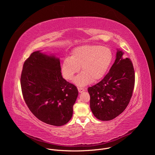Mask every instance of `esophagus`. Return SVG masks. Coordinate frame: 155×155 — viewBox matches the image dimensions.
<instances>
[{
    "label": "esophagus",
    "instance_id": "esophagus-1",
    "mask_svg": "<svg viewBox=\"0 0 155 155\" xmlns=\"http://www.w3.org/2000/svg\"><path fill=\"white\" fill-rule=\"evenodd\" d=\"M78 92L80 93H83L84 91V89L83 87H78Z\"/></svg>",
    "mask_w": 155,
    "mask_h": 155
}]
</instances>
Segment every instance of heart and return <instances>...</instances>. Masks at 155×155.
Wrapping results in <instances>:
<instances>
[{
  "label": "heart",
  "instance_id": "b5f03b06",
  "mask_svg": "<svg viewBox=\"0 0 155 155\" xmlns=\"http://www.w3.org/2000/svg\"><path fill=\"white\" fill-rule=\"evenodd\" d=\"M113 53L109 48L98 45H82L74 48L71 57L65 58L61 64L64 78L71 80L80 68L81 72L74 80L79 86L102 78L113 61Z\"/></svg>",
  "mask_w": 155,
  "mask_h": 155
}]
</instances>
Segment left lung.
<instances>
[{"label":"left lung","instance_id":"1","mask_svg":"<svg viewBox=\"0 0 155 155\" xmlns=\"http://www.w3.org/2000/svg\"><path fill=\"white\" fill-rule=\"evenodd\" d=\"M124 53L117 49L116 59L109 72L95 85L87 88L90 108L96 118L109 121L120 115L127 107L135 83L133 65Z\"/></svg>","mask_w":155,"mask_h":155}]
</instances>
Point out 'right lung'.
Here are the masks:
<instances>
[{"mask_svg":"<svg viewBox=\"0 0 155 155\" xmlns=\"http://www.w3.org/2000/svg\"><path fill=\"white\" fill-rule=\"evenodd\" d=\"M59 58L37 51L24 63L21 86L25 101L39 120L60 126L69 121L78 92L61 75Z\"/></svg>","mask_w":155,"mask_h":155,"instance_id":"obj_1","label":"right lung"}]
</instances>
